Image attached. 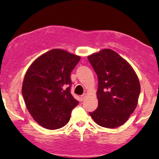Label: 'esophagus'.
Returning a JSON list of instances; mask_svg holds the SVG:
<instances>
[{
  "label": "esophagus",
  "instance_id": "obj_1",
  "mask_svg": "<svg viewBox=\"0 0 159 159\" xmlns=\"http://www.w3.org/2000/svg\"><path fill=\"white\" fill-rule=\"evenodd\" d=\"M86 96H87V94H83L82 95V96H81V101H84V100L85 99V98H86Z\"/></svg>",
  "mask_w": 159,
  "mask_h": 159
}]
</instances>
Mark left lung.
I'll use <instances>...</instances> for the list:
<instances>
[{
	"mask_svg": "<svg viewBox=\"0 0 159 159\" xmlns=\"http://www.w3.org/2000/svg\"><path fill=\"white\" fill-rule=\"evenodd\" d=\"M87 58L98 81V107L89 114L98 125L119 127L135 110L140 93L139 79L131 65L111 49H103Z\"/></svg>",
	"mask_w": 159,
	"mask_h": 159,
	"instance_id": "obj_1",
	"label": "left lung"
}]
</instances>
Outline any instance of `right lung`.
Wrapping results in <instances>:
<instances>
[{
  "mask_svg": "<svg viewBox=\"0 0 159 159\" xmlns=\"http://www.w3.org/2000/svg\"><path fill=\"white\" fill-rule=\"evenodd\" d=\"M81 57L62 49H52L33 62L22 84V95L29 113L47 129L68 123L78 105L71 94L70 75Z\"/></svg>",
  "mask_w": 159,
  "mask_h": 159,
  "instance_id": "right-lung-1",
  "label": "right lung"
}]
</instances>
